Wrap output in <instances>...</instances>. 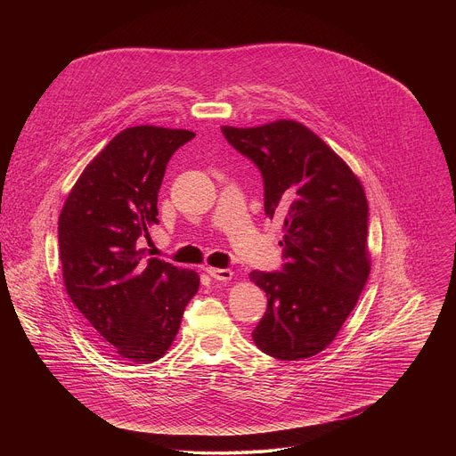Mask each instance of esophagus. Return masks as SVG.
Listing matches in <instances>:
<instances>
[{
	"mask_svg": "<svg viewBox=\"0 0 456 456\" xmlns=\"http://www.w3.org/2000/svg\"><path fill=\"white\" fill-rule=\"evenodd\" d=\"M206 273L216 280V281H229L232 278V273L229 269H216V267H206Z\"/></svg>",
	"mask_w": 456,
	"mask_h": 456,
	"instance_id": "obj_1",
	"label": "esophagus"
}]
</instances>
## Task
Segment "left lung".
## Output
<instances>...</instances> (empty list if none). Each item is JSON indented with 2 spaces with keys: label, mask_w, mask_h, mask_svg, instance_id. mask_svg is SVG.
Here are the masks:
<instances>
[{
  "label": "left lung",
  "mask_w": 456,
  "mask_h": 456,
  "mask_svg": "<svg viewBox=\"0 0 456 456\" xmlns=\"http://www.w3.org/2000/svg\"><path fill=\"white\" fill-rule=\"evenodd\" d=\"M225 141L262 173L265 215L283 222L280 271H252L267 312L256 346L281 361L327 348L357 305L370 274L368 202L352 169L296 120L224 126Z\"/></svg>",
  "instance_id": "1"
}]
</instances>
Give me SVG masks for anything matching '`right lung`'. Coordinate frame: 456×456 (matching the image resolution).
I'll list each match as a JSON object with an SVG mask.
<instances>
[{
	"label": "right lung",
	"mask_w": 456,
	"mask_h": 456,
	"mask_svg": "<svg viewBox=\"0 0 456 456\" xmlns=\"http://www.w3.org/2000/svg\"><path fill=\"white\" fill-rule=\"evenodd\" d=\"M187 129L126 127L88 164L59 216L67 292L92 334L120 359L153 362L171 346L200 280L139 248L159 224L157 199Z\"/></svg>",
	"instance_id": "obj_1"
}]
</instances>
